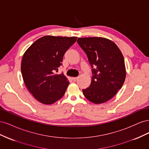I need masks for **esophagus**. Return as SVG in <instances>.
Returning a JSON list of instances; mask_svg holds the SVG:
<instances>
[{
  "mask_svg": "<svg viewBox=\"0 0 149 149\" xmlns=\"http://www.w3.org/2000/svg\"><path fill=\"white\" fill-rule=\"evenodd\" d=\"M78 79V77H74V78H73V80L74 81H76Z\"/></svg>",
  "mask_w": 149,
  "mask_h": 149,
  "instance_id": "obj_1",
  "label": "esophagus"
}]
</instances>
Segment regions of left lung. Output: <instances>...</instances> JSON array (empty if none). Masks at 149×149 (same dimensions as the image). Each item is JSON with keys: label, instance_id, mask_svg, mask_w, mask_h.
Wrapping results in <instances>:
<instances>
[{"label": "left lung", "instance_id": "8db88e82", "mask_svg": "<svg viewBox=\"0 0 149 149\" xmlns=\"http://www.w3.org/2000/svg\"><path fill=\"white\" fill-rule=\"evenodd\" d=\"M77 42L92 68L91 83L83 89V94L95 104L109 101L122 88L125 79L123 54L115 43L105 38H78Z\"/></svg>", "mask_w": 149, "mask_h": 149}]
</instances>
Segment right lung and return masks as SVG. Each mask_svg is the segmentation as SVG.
<instances>
[{
	"label": "right lung",
	"mask_w": 149,
	"mask_h": 149,
	"mask_svg": "<svg viewBox=\"0 0 149 149\" xmlns=\"http://www.w3.org/2000/svg\"><path fill=\"white\" fill-rule=\"evenodd\" d=\"M76 40V37L45 36L36 40L24 53L22 77L30 93L39 102L52 104L63 96L70 82L63 73H55Z\"/></svg>",
	"instance_id": "obj_1"
}]
</instances>
